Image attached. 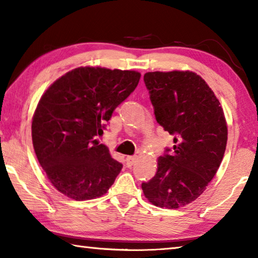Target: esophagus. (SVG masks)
I'll list each match as a JSON object with an SVG mask.
<instances>
[{"label":"esophagus","mask_w":258,"mask_h":258,"mask_svg":"<svg viewBox=\"0 0 258 258\" xmlns=\"http://www.w3.org/2000/svg\"><path fill=\"white\" fill-rule=\"evenodd\" d=\"M125 160H126V165L132 166L134 164V161L137 160V156H127Z\"/></svg>","instance_id":"34e87169"}]
</instances>
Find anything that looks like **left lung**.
I'll return each mask as SVG.
<instances>
[{
    "instance_id": "1",
    "label": "left lung",
    "mask_w": 258,
    "mask_h": 258,
    "mask_svg": "<svg viewBox=\"0 0 258 258\" xmlns=\"http://www.w3.org/2000/svg\"><path fill=\"white\" fill-rule=\"evenodd\" d=\"M156 120L174 135V146L158 158L156 175L141 186L155 206L176 209L197 199L223 159L228 126L211 87L192 72L147 73Z\"/></svg>"
}]
</instances>
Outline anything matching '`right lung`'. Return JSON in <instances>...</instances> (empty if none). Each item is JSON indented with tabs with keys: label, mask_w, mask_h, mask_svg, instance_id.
I'll use <instances>...</instances> for the list:
<instances>
[{
	"label": "right lung",
	"mask_w": 258,
	"mask_h": 258,
	"mask_svg": "<svg viewBox=\"0 0 258 258\" xmlns=\"http://www.w3.org/2000/svg\"><path fill=\"white\" fill-rule=\"evenodd\" d=\"M141 74L80 67L42 95L32 123L38 163L56 190L78 202L101 197L123 165L99 145L106 123L138 86Z\"/></svg>",
	"instance_id": "1"
}]
</instances>
